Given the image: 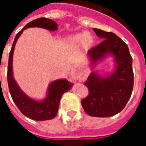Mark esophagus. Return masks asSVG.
<instances>
[{
	"mask_svg": "<svg viewBox=\"0 0 146 146\" xmlns=\"http://www.w3.org/2000/svg\"><path fill=\"white\" fill-rule=\"evenodd\" d=\"M70 76L73 78V80H80V75L79 72L75 69H73L71 70V73H70Z\"/></svg>",
	"mask_w": 146,
	"mask_h": 146,
	"instance_id": "obj_1",
	"label": "esophagus"
}]
</instances>
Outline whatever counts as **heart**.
<instances>
[{
    "mask_svg": "<svg viewBox=\"0 0 146 146\" xmlns=\"http://www.w3.org/2000/svg\"><path fill=\"white\" fill-rule=\"evenodd\" d=\"M71 41L75 44H81L84 43L85 45H90L92 43V37L88 32L77 33L71 37Z\"/></svg>",
    "mask_w": 146,
    "mask_h": 146,
    "instance_id": "1",
    "label": "heart"
}]
</instances>
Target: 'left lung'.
I'll return each mask as SVG.
<instances>
[{"mask_svg": "<svg viewBox=\"0 0 146 146\" xmlns=\"http://www.w3.org/2000/svg\"><path fill=\"white\" fill-rule=\"evenodd\" d=\"M93 30L103 40L88 52L92 73L84 85L88 88L89 95L81 104L90 116L109 117L122 111L131 98L134 85L132 58L127 45L115 33ZM109 56L114 62L112 73L102 75L94 70L99 61Z\"/></svg>", "mask_w": 146, "mask_h": 146, "instance_id": "1", "label": "left lung"}]
</instances>
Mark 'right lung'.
Masks as SVG:
<instances>
[{"label": "right lung", "instance_id": "1", "mask_svg": "<svg viewBox=\"0 0 146 146\" xmlns=\"http://www.w3.org/2000/svg\"><path fill=\"white\" fill-rule=\"evenodd\" d=\"M30 27H40L50 31H55L58 30V24L54 21L47 18H39L31 21L16 34L8 58L7 76L8 88L15 104L23 115L34 120H48L56 116L62 96L65 92L72 88L73 84L66 79H59L52 81L48 85L46 97L42 100H36L30 98L22 91L13 76V53L19 37L22 35L23 30Z\"/></svg>", "mask_w": 146, "mask_h": 146}]
</instances>
